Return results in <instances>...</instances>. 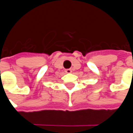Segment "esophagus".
I'll return each mask as SVG.
<instances>
[{"label": "esophagus", "mask_w": 133, "mask_h": 133, "mask_svg": "<svg viewBox=\"0 0 133 133\" xmlns=\"http://www.w3.org/2000/svg\"><path fill=\"white\" fill-rule=\"evenodd\" d=\"M65 72H66V73H70V72H72V70L71 69H66L65 70Z\"/></svg>", "instance_id": "esophagus-1"}]
</instances>
